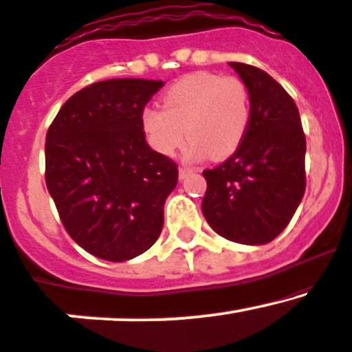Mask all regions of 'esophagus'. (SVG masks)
Returning <instances> with one entry per match:
<instances>
[{"instance_id":"esophagus-1","label":"esophagus","mask_w":352,"mask_h":352,"mask_svg":"<svg viewBox=\"0 0 352 352\" xmlns=\"http://www.w3.org/2000/svg\"><path fill=\"white\" fill-rule=\"evenodd\" d=\"M189 173H192L191 168H188V166H181V168H179V179H184V177H186Z\"/></svg>"}]
</instances>
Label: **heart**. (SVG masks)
Here are the masks:
<instances>
[{
    "label": "heart",
    "mask_w": 352,
    "mask_h": 352,
    "mask_svg": "<svg viewBox=\"0 0 352 352\" xmlns=\"http://www.w3.org/2000/svg\"><path fill=\"white\" fill-rule=\"evenodd\" d=\"M250 120L246 85L238 78L204 71L169 86L163 94V109L148 106L141 111L146 140L163 156L175 155L188 136L191 157L208 153L211 160H224L243 143Z\"/></svg>",
    "instance_id": "1"
}]
</instances>
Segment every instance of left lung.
<instances>
[{
  "label": "left lung",
  "mask_w": 352,
  "mask_h": 352,
  "mask_svg": "<svg viewBox=\"0 0 352 352\" xmlns=\"http://www.w3.org/2000/svg\"><path fill=\"white\" fill-rule=\"evenodd\" d=\"M250 94L243 143L223 164L203 171V214L219 236L266 244L283 232L306 189V136L293 98L266 71L229 63Z\"/></svg>",
  "instance_id": "1"
}]
</instances>
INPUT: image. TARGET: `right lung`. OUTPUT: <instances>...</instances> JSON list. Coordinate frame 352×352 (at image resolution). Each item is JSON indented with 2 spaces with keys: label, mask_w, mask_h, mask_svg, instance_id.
<instances>
[{
  "label": "right lung",
  "mask_w": 352,
  "mask_h": 352,
  "mask_svg": "<svg viewBox=\"0 0 352 352\" xmlns=\"http://www.w3.org/2000/svg\"><path fill=\"white\" fill-rule=\"evenodd\" d=\"M163 81L118 78L86 86L46 134V186L68 234L121 263L148 251L164 224L177 164L146 143L141 111Z\"/></svg>",
  "instance_id": "obj_1"
}]
</instances>
